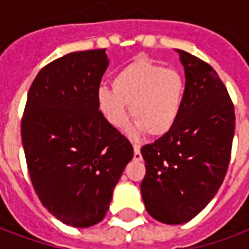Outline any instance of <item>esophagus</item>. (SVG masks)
Masks as SVG:
<instances>
[{"instance_id": "esophagus-1", "label": "esophagus", "mask_w": 249, "mask_h": 249, "mask_svg": "<svg viewBox=\"0 0 249 249\" xmlns=\"http://www.w3.org/2000/svg\"><path fill=\"white\" fill-rule=\"evenodd\" d=\"M141 159H142V156H141L140 148H139L137 145H135V155H133V160H136V161H140Z\"/></svg>"}]
</instances>
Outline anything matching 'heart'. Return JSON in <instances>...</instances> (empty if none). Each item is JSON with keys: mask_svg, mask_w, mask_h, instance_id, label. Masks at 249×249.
I'll list each match as a JSON object with an SVG mask.
<instances>
[{"mask_svg": "<svg viewBox=\"0 0 249 249\" xmlns=\"http://www.w3.org/2000/svg\"><path fill=\"white\" fill-rule=\"evenodd\" d=\"M100 113L109 125L121 128L130 114L136 120L129 135L142 132L159 137L171 130L184 101L183 78L148 60H136L113 78V89L100 87L96 94Z\"/></svg>", "mask_w": 249, "mask_h": 249, "instance_id": "heart-1", "label": "heart"}]
</instances>
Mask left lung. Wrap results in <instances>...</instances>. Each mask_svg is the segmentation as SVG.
I'll list each match as a JSON object with an SVG mask.
<instances>
[{
	"label": "left lung",
	"mask_w": 249,
	"mask_h": 249,
	"mask_svg": "<svg viewBox=\"0 0 249 249\" xmlns=\"http://www.w3.org/2000/svg\"><path fill=\"white\" fill-rule=\"evenodd\" d=\"M178 53L185 69L180 114L171 130L141 148V196L148 213L165 224L187 223L213 198L235 133V108L219 74L201 58Z\"/></svg>",
	"instance_id": "obj_1"
}]
</instances>
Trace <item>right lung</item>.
Here are the masks:
<instances>
[{"instance_id": "right-lung-1", "label": "right lung", "mask_w": 249, "mask_h": 249, "mask_svg": "<svg viewBox=\"0 0 249 249\" xmlns=\"http://www.w3.org/2000/svg\"><path fill=\"white\" fill-rule=\"evenodd\" d=\"M105 49L73 52L45 65L30 85L21 120L30 181L56 219L87 228L108 212L133 157L130 141L97 107Z\"/></svg>"}]
</instances>
